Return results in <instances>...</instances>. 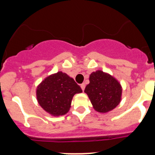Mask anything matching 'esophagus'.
I'll return each mask as SVG.
<instances>
[{
	"label": "esophagus",
	"instance_id": "obj_1",
	"mask_svg": "<svg viewBox=\"0 0 155 155\" xmlns=\"http://www.w3.org/2000/svg\"><path fill=\"white\" fill-rule=\"evenodd\" d=\"M85 87H86L85 84H81V89H82V90H83V91H84V89H85Z\"/></svg>",
	"mask_w": 155,
	"mask_h": 155
}]
</instances>
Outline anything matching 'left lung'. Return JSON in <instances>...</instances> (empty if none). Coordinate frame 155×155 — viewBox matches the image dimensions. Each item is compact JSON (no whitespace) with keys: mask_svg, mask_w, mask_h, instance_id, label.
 I'll list each match as a JSON object with an SVG mask.
<instances>
[{"mask_svg":"<svg viewBox=\"0 0 155 155\" xmlns=\"http://www.w3.org/2000/svg\"><path fill=\"white\" fill-rule=\"evenodd\" d=\"M122 87L114 78L102 71L92 72L84 92L88 95L94 109L100 113L112 110L119 104Z\"/></svg>","mask_w":155,"mask_h":155,"instance_id":"left-lung-1","label":"left lung"}]
</instances>
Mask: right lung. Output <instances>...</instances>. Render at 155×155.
I'll use <instances>...</instances> for the list:
<instances>
[{"label": "right lung", "mask_w": 155, "mask_h": 155, "mask_svg": "<svg viewBox=\"0 0 155 155\" xmlns=\"http://www.w3.org/2000/svg\"><path fill=\"white\" fill-rule=\"evenodd\" d=\"M81 92L82 89L73 78L59 71L46 78L38 86L36 97L46 112L58 116L68 112L73 96Z\"/></svg>", "instance_id": "add662e5"}]
</instances>
